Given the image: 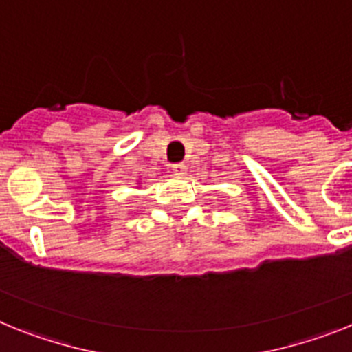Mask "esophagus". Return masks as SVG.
<instances>
[{"mask_svg": "<svg viewBox=\"0 0 352 352\" xmlns=\"http://www.w3.org/2000/svg\"><path fill=\"white\" fill-rule=\"evenodd\" d=\"M173 175H179V177H182V175H186V172H188V166H186V164H173Z\"/></svg>", "mask_w": 352, "mask_h": 352, "instance_id": "34e87169", "label": "esophagus"}]
</instances>
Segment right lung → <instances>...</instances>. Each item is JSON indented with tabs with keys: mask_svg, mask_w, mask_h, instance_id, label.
Returning a JSON list of instances; mask_svg holds the SVG:
<instances>
[{
	"mask_svg": "<svg viewBox=\"0 0 352 352\" xmlns=\"http://www.w3.org/2000/svg\"><path fill=\"white\" fill-rule=\"evenodd\" d=\"M140 182H142V180H136V184H138V186H140Z\"/></svg>",
	"mask_w": 352,
	"mask_h": 352,
	"instance_id": "add662e5",
	"label": "right lung"
}]
</instances>
